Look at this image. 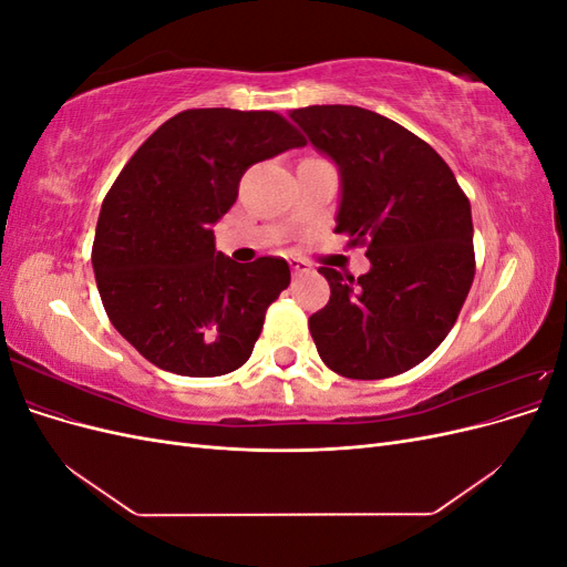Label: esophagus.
I'll list each match as a JSON object with an SVG mask.
<instances>
[{"mask_svg":"<svg viewBox=\"0 0 567 567\" xmlns=\"http://www.w3.org/2000/svg\"><path fill=\"white\" fill-rule=\"evenodd\" d=\"M288 265H290V271H293V277H305V274H310V265L300 260V257H290Z\"/></svg>","mask_w":567,"mask_h":567,"instance_id":"esophagus-1","label":"esophagus"}]
</instances>
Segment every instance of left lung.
I'll return each instance as SVG.
<instances>
[{"mask_svg": "<svg viewBox=\"0 0 567 567\" xmlns=\"http://www.w3.org/2000/svg\"><path fill=\"white\" fill-rule=\"evenodd\" d=\"M290 117L340 167L336 234L371 260L359 279L319 269L331 286L310 317L321 362L357 381L414 369L452 331L475 277L468 196L440 153L390 117L359 106Z\"/></svg>", "mask_w": 567, "mask_h": 567, "instance_id": "left-lung-1", "label": "left lung"}]
</instances>
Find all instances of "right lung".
<instances>
[{
    "mask_svg": "<svg viewBox=\"0 0 567 567\" xmlns=\"http://www.w3.org/2000/svg\"><path fill=\"white\" fill-rule=\"evenodd\" d=\"M296 146L305 136L274 111L188 109L113 182L96 221L94 277L111 323L151 364L210 379L248 362L290 269L284 257L236 265L215 250L213 225L252 163Z\"/></svg>",
    "mask_w": 567,
    "mask_h": 567,
    "instance_id": "add662e5",
    "label": "right lung"
}]
</instances>
